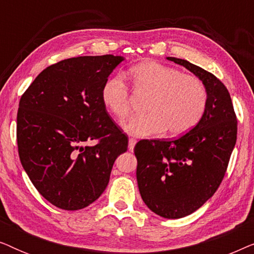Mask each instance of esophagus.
Returning a JSON list of instances; mask_svg holds the SVG:
<instances>
[{"label":"esophagus","instance_id":"34e87169","mask_svg":"<svg viewBox=\"0 0 254 254\" xmlns=\"http://www.w3.org/2000/svg\"><path fill=\"white\" fill-rule=\"evenodd\" d=\"M135 144H136V140L135 138H129V141H128V149H129V151L134 150Z\"/></svg>","mask_w":254,"mask_h":254}]
</instances>
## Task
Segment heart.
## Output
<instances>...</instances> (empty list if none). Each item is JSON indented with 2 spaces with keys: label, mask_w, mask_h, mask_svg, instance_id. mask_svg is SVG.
<instances>
[{
  "label": "heart",
  "mask_w": 254,
  "mask_h": 254,
  "mask_svg": "<svg viewBox=\"0 0 254 254\" xmlns=\"http://www.w3.org/2000/svg\"><path fill=\"white\" fill-rule=\"evenodd\" d=\"M135 88L151 93L147 114L130 117L123 124L129 135L138 137L166 133L182 135L196 126L207 109L208 93L199 78L184 74L179 69L145 61L130 69ZM106 110L118 119L130 111V91L124 76L107 78L100 91Z\"/></svg>",
  "instance_id": "1"
}]
</instances>
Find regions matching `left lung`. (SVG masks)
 I'll use <instances>...</instances> for the list:
<instances>
[{
    "label": "left lung",
    "mask_w": 254,
    "mask_h": 254,
    "mask_svg": "<svg viewBox=\"0 0 254 254\" xmlns=\"http://www.w3.org/2000/svg\"><path fill=\"white\" fill-rule=\"evenodd\" d=\"M202 81L208 93L202 119L177 140H142L134 148L142 200L165 218L192 214L214 195L227 171L237 140V119L230 93L211 72L177 58Z\"/></svg>",
    "instance_id": "1"
}]
</instances>
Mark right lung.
Instances as JSON below:
<instances>
[{
    "mask_svg": "<svg viewBox=\"0 0 254 254\" xmlns=\"http://www.w3.org/2000/svg\"><path fill=\"white\" fill-rule=\"evenodd\" d=\"M112 54L62 60L44 69L19 100L17 144L24 170L48 202L64 210L88 207L105 190L128 140L100 97L124 61ZM95 139V146L82 147Z\"/></svg>",
    "mask_w": 254,
    "mask_h": 254,
    "instance_id": "1",
    "label": "right lung"
}]
</instances>
